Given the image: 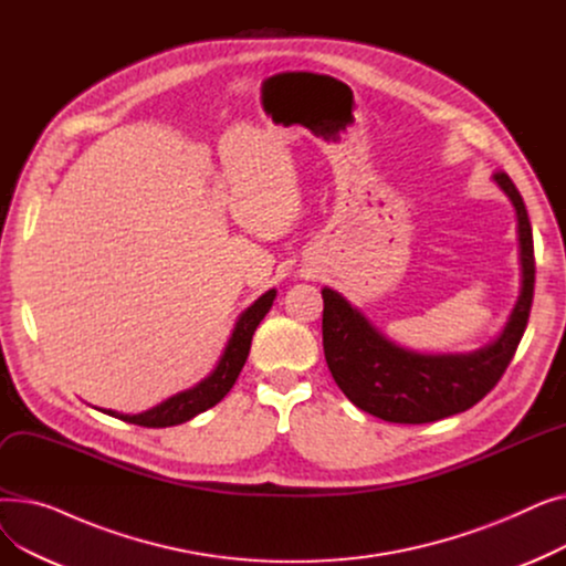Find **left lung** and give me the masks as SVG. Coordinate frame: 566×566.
I'll return each instance as SVG.
<instances>
[{"label":"left lung","mask_w":566,"mask_h":566,"mask_svg":"<svg viewBox=\"0 0 566 566\" xmlns=\"http://www.w3.org/2000/svg\"><path fill=\"white\" fill-rule=\"evenodd\" d=\"M518 222L521 295L502 335L472 353L422 355L382 337L333 289H323V353L339 390L385 422L427 424L482 401L507 371L527 328L534 295V243L521 192L504 171L493 174Z\"/></svg>","instance_id":"8db88e82"}]
</instances>
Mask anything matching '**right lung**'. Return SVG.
I'll return each instance as SVG.
<instances>
[{
    "label": "right lung",
    "instance_id": "add662e5",
    "mask_svg": "<svg viewBox=\"0 0 566 566\" xmlns=\"http://www.w3.org/2000/svg\"><path fill=\"white\" fill-rule=\"evenodd\" d=\"M275 295H277L275 289L265 291L259 301H254V305H250L241 316H238L235 328L224 346V353H222L218 367L211 371V376L197 382L195 388H190L186 392H178V395L169 397L167 401L154 406L151 410H144L137 415H124V412H114V410H103V412L112 415V418L124 420V422H130V424H139V427H148V429H163V427L184 424V422L192 420L195 415L213 408L233 388V382H235L238 374H241L248 355H250L252 335L256 331V325L268 314V310L273 307Z\"/></svg>",
    "mask_w": 566,
    "mask_h": 566
}]
</instances>
